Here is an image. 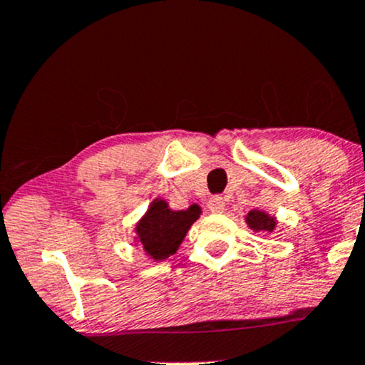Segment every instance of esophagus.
<instances>
[{"label":"esophagus","instance_id":"34e87169","mask_svg":"<svg viewBox=\"0 0 365 365\" xmlns=\"http://www.w3.org/2000/svg\"><path fill=\"white\" fill-rule=\"evenodd\" d=\"M207 207L210 212H222V210H225V199H222L221 195L210 197L207 202Z\"/></svg>","mask_w":365,"mask_h":365}]
</instances>
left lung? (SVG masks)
I'll return each instance as SVG.
<instances>
[{
	"label": "left lung",
	"mask_w": 365,
	"mask_h": 365,
	"mask_svg": "<svg viewBox=\"0 0 365 365\" xmlns=\"http://www.w3.org/2000/svg\"><path fill=\"white\" fill-rule=\"evenodd\" d=\"M245 221H247V225L257 232L258 231L272 232L275 230V226H277V219L274 216H269L265 210H258V209L250 210L248 216L245 217Z\"/></svg>",
	"instance_id": "1"
}]
</instances>
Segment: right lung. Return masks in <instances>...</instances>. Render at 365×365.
Instances as JSON below:
<instances>
[{"instance_id":"obj_1","label":"right lung","mask_w":365,"mask_h":365,"mask_svg":"<svg viewBox=\"0 0 365 365\" xmlns=\"http://www.w3.org/2000/svg\"><path fill=\"white\" fill-rule=\"evenodd\" d=\"M200 207L192 204L185 210H171L163 199H155L148 212L135 225V240L149 258L161 262L177 253L187 231L199 219Z\"/></svg>"}]
</instances>
